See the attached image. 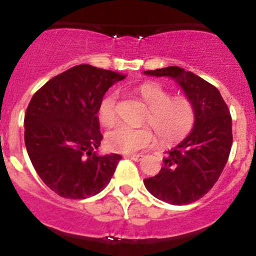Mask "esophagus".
I'll use <instances>...</instances> for the list:
<instances>
[{"instance_id": "obj_1", "label": "esophagus", "mask_w": 256, "mask_h": 256, "mask_svg": "<svg viewBox=\"0 0 256 256\" xmlns=\"http://www.w3.org/2000/svg\"><path fill=\"white\" fill-rule=\"evenodd\" d=\"M126 157H128V158H131V160H134V161H141V160H142V157H144V154H128V156Z\"/></svg>"}]
</instances>
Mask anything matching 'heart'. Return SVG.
I'll return each instance as SVG.
<instances>
[{
  "mask_svg": "<svg viewBox=\"0 0 256 256\" xmlns=\"http://www.w3.org/2000/svg\"><path fill=\"white\" fill-rule=\"evenodd\" d=\"M141 99L148 106L144 122L148 124L162 144H172L184 138L196 122L194 104L188 98L171 96L162 85L146 82L138 89ZM118 92H110L102 100L98 118L104 126L118 121ZM154 142V135L147 126L131 128L118 125L106 134V144L112 151L134 154Z\"/></svg>",
  "mask_w": 256,
  "mask_h": 256,
  "instance_id": "b5f03b06",
  "label": "heart"
}]
</instances>
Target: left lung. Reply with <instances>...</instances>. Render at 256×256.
Here are the masks:
<instances>
[{
	"label": "left lung",
	"mask_w": 256,
	"mask_h": 256,
	"mask_svg": "<svg viewBox=\"0 0 256 256\" xmlns=\"http://www.w3.org/2000/svg\"><path fill=\"white\" fill-rule=\"evenodd\" d=\"M170 76L194 104L196 122L190 135L166 152L164 167L144 187L157 200L174 206L190 204L212 190L223 172L233 144L228 105L214 85L180 66L144 72Z\"/></svg>",
	"instance_id": "1"
}]
</instances>
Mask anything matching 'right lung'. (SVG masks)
<instances>
[{
    "instance_id": "add662e5",
    "label": "right lung",
    "mask_w": 256,
    "mask_h": 256,
    "mask_svg": "<svg viewBox=\"0 0 256 256\" xmlns=\"http://www.w3.org/2000/svg\"><path fill=\"white\" fill-rule=\"evenodd\" d=\"M122 74L80 64L46 82L24 115V144L38 176L63 198L85 200L102 192L121 160L100 156L98 109Z\"/></svg>"
}]
</instances>
